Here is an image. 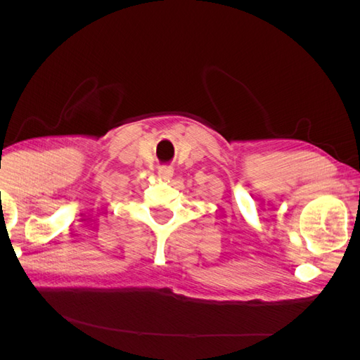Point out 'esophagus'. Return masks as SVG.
Listing matches in <instances>:
<instances>
[{
	"instance_id": "esophagus-1",
	"label": "esophagus",
	"mask_w": 360,
	"mask_h": 360,
	"mask_svg": "<svg viewBox=\"0 0 360 360\" xmlns=\"http://www.w3.org/2000/svg\"><path fill=\"white\" fill-rule=\"evenodd\" d=\"M158 174H159V177H160V179H163V180H169V179L172 177L174 169H172L171 167H160V168H159V171H158Z\"/></svg>"
}]
</instances>
